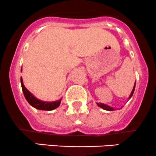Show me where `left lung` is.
<instances>
[{
    "mask_svg": "<svg viewBox=\"0 0 156 156\" xmlns=\"http://www.w3.org/2000/svg\"><path fill=\"white\" fill-rule=\"evenodd\" d=\"M134 89H135V85H134L133 89L132 92H131V94H130V98H131V97H132L133 94ZM97 105H98V106L101 107V108L105 109V110H107V111H113L114 110L113 108L110 107V106H108V105H105V104H102V103H97Z\"/></svg>",
    "mask_w": 156,
    "mask_h": 156,
    "instance_id": "1",
    "label": "left lung"
}]
</instances>
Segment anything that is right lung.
<instances>
[{
  "label": "right lung",
  "instance_id": "add662e5",
  "mask_svg": "<svg viewBox=\"0 0 156 156\" xmlns=\"http://www.w3.org/2000/svg\"><path fill=\"white\" fill-rule=\"evenodd\" d=\"M21 86H22L23 92L24 96H25L26 99L27 100L28 102L32 106V107L35 108L38 110H43V111H51L54 109L57 108L58 106L61 104V100L58 101H53V102H47V101H42L40 100L37 99L35 97H34L32 95V93L29 92L27 89L24 86L23 83V79L21 77Z\"/></svg>",
  "mask_w": 156,
  "mask_h": 156
}]
</instances>
